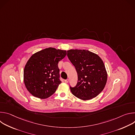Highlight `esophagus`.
<instances>
[{
	"label": "esophagus",
	"mask_w": 135,
	"mask_h": 135,
	"mask_svg": "<svg viewBox=\"0 0 135 135\" xmlns=\"http://www.w3.org/2000/svg\"><path fill=\"white\" fill-rule=\"evenodd\" d=\"M65 82H66V83H68V82H69V80L68 79H67V80H65Z\"/></svg>",
	"instance_id": "obj_1"
}]
</instances>
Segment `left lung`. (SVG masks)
I'll return each instance as SVG.
<instances>
[{"instance_id": "8db88e82", "label": "left lung", "mask_w": 135, "mask_h": 135, "mask_svg": "<svg viewBox=\"0 0 135 135\" xmlns=\"http://www.w3.org/2000/svg\"><path fill=\"white\" fill-rule=\"evenodd\" d=\"M67 56L78 76L76 86H70L73 94L84 100L97 96L104 89L107 79L102 59L97 54L85 50H68Z\"/></svg>"}]
</instances>
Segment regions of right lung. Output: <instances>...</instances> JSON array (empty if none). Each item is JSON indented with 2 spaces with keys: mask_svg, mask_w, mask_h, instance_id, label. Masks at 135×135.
Here are the masks:
<instances>
[{
  "mask_svg": "<svg viewBox=\"0 0 135 135\" xmlns=\"http://www.w3.org/2000/svg\"><path fill=\"white\" fill-rule=\"evenodd\" d=\"M67 54L66 51L49 47L33 54L23 71L24 82L33 96L45 99L52 95L61 83L58 62Z\"/></svg>",
  "mask_w": 135,
  "mask_h": 135,
  "instance_id": "1",
  "label": "right lung"
}]
</instances>
